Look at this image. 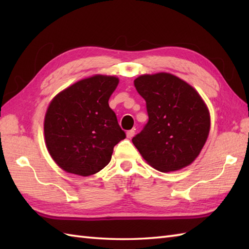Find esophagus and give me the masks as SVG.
I'll use <instances>...</instances> for the list:
<instances>
[{
	"label": "esophagus",
	"instance_id": "obj_1",
	"mask_svg": "<svg viewBox=\"0 0 249 249\" xmlns=\"http://www.w3.org/2000/svg\"><path fill=\"white\" fill-rule=\"evenodd\" d=\"M126 136H127V138H133V137L135 136V130L134 129L128 130L127 133H126Z\"/></svg>",
	"mask_w": 249,
	"mask_h": 249
}]
</instances>
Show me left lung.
I'll return each instance as SVG.
<instances>
[{
    "instance_id": "obj_1",
    "label": "left lung",
    "mask_w": 249,
    "mask_h": 249,
    "mask_svg": "<svg viewBox=\"0 0 249 249\" xmlns=\"http://www.w3.org/2000/svg\"><path fill=\"white\" fill-rule=\"evenodd\" d=\"M135 87L146 103L149 121L133 138L146 162L171 172L190 165L210 133V112L199 93L168 72L142 75Z\"/></svg>"
}]
</instances>
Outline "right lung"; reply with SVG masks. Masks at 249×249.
I'll use <instances>...</instances> for the list:
<instances>
[{"label":"right lung","instance_id":"1","mask_svg":"<svg viewBox=\"0 0 249 249\" xmlns=\"http://www.w3.org/2000/svg\"><path fill=\"white\" fill-rule=\"evenodd\" d=\"M119 84L114 76L95 75L73 83L51 100L44 131L56 165L89 177L108 165L113 147L125 139L109 98Z\"/></svg>","mask_w":249,"mask_h":249}]
</instances>
